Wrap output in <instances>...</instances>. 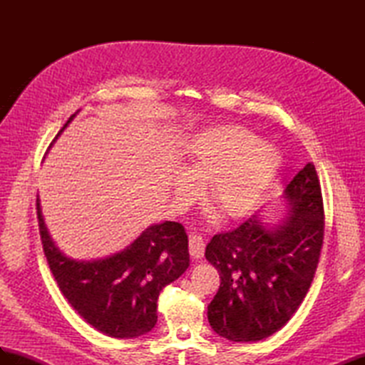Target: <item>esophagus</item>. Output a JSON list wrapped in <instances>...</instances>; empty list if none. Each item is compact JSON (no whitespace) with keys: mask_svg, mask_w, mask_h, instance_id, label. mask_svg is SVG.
<instances>
[{"mask_svg":"<svg viewBox=\"0 0 365 365\" xmlns=\"http://www.w3.org/2000/svg\"><path fill=\"white\" fill-rule=\"evenodd\" d=\"M204 250H205L204 239L197 235H190V237H189L190 256L193 259H201L204 256Z\"/></svg>","mask_w":365,"mask_h":365,"instance_id":"esophagus-1","label":"esophagus"}]
</instances>
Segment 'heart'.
Masks as SVG:
<instances>
[{
  "label": "heart",
  "instance_id": "heart-1",
  "mask_svg": "<svg viewBox=\"0 0 365 365\" xmlns=\"http://www.w3.org/2000/svg\"><path fill=\"white\" fill-rule=\"evenodd\" d=\"M282 165V152L271 141L257 140L247 128L219 126L196 135L185 170L173 180L180 202L197 193L205 182L207 200L225 217H240L259 204Z\"/></svg>",
  "mask_w": 365,
  "mask_h": 365
}]
</instances>
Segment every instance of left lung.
Returning a JSON list of instances; mask_svg holds the SVG:
<instances>
[{"mask_svg":"<svg viewBox=\"0 0 365 365\" xmlns=\"http://www.w3.org/2000/svg\"><path fill=\"white\" fill-rule=\"evenodd\" d=\"M284 217L264 222L259 215L215 235L205 259L220 286L208 304V323L219 336L260 341L289 322L306 297L324 237V208L312 163L283 192Z\"/></svg>","mask_w":365,"mask_h":365,"instance_id":"obj_1","label":"left lung"}]
</instances>
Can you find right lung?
Returning a JSON list of instances; mask_svg holds the SVG:
<instances>
[{
  "label": "right lung",
  "mask_w": 365,
  "mask_h": 365,
  "mask_svg": "<svg viewBox=\"0 0 365 365\" xmlns=\"http://www.w3.org/2000/svg\"><path fill=\"white\" fill-rule=\"evenodd\" d=\"M36 210L48 267L77 314L98 332L113 338L128 339L150 332L157 324L160 292L190 264L184 227L164 220L149 225L132 244L111 256L76 260L54 244L43 222L39 197Z\"/></svg>",
  "instance_id": "1"
}]
</instances>
